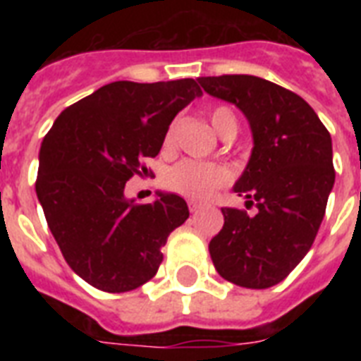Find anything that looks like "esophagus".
Wrapping results in <instances>:
<instances>
[{
	"mask_svg": "<svg viewBox=\"0 0 361 361\" xmlns=\"http://www.w3.org/2000/svg\"><path fill=\"white\" fill-rule=\"evenodd\" d=\"M200 208H202V204L197 202V200H189V209H191L192 214H195V212H198Z\"/></svg>",
	"mask_w": 361,
	"mask_h": 361,
	"instance_id": "1",
	"label": "esophagus"
}]
</instances>
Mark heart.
<instances>
[{
  "label": "heart",
  "mask_w": 361,
  "mask_h": 361,
  "mask_svg": "<svg viewBox=\"0 0 361 361\" xmlns=\"http://www.w3.org/2000/svg\"><path fill=\"white\" fill-rule=\"evenodd\" d=\"M209 123L219 136H225L226 133H238V120L234 112L228 106H215L209 112ZM174 144V129H170L164 136V147H170ZM228 181V174L225 169L215 166V164L198 163L185 159L166 172L164 176V185L170 191L180 192L183 197L204 200L214 195L219 187H223Z\"/></svg>",
  "instance_id": "obj_1"
}]
</instances>
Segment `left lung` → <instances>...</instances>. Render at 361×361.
Here are the masks:
<instances>
[{
  "instance_id": "1",
  "label": "left lung",
  "mask_w": 361,
  "mask_h": 361,
  "mask_svg": "<svg viewBox=\"0 0 361 361\" xmlns=\"http://www.w3.org/2000/svg\"><path fill=\"white\" fill-rule=\"evenodd\" d=\"M204 92L232 103L251 127L252 149L234 192L257 214L221 208L209 241L217 274L245 288L277 285L313 245L334 189L331 136L300 95L251 75L200 76Z\"/></svg>"
}]
</instances>
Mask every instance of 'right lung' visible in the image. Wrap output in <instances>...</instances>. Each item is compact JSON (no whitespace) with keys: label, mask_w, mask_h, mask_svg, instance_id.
Wrapping results in <instances>:
<instances>
[{"label":"right lung","mask_w":361,"mask_h":361,"mask_svg":"<svg viewBox=\"0 0 361 361\" xmlns=\"http://www.w3.org/2000/svg\"><path fill=\"white\" fill-rule=\"evenodd\" d=\"M200 95L192 78L112 82L65 109L44 136L37 198L67 264L99 290L147 283L169 234L189 217L174 192L135 204L125 183L147 174L142 161L161 152L176 114Z\"/></svg>","instance_id":"obj_1"}]
</instances>
